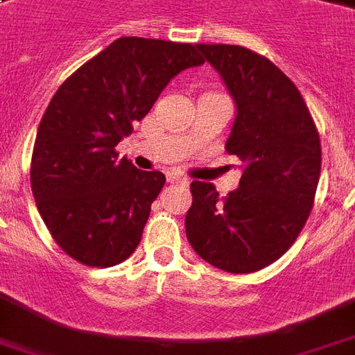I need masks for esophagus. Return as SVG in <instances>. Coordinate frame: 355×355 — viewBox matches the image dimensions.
<instances>
[{
	"label": "esophagus",
	"instance_id": "1",
	"mask_svg": "<svg viewBox=\"0 0 355 355\" xmlns=\"http://www.w3.org/2000/svg\"><path fill=\"white\" fill-rule=\"evenodd\" d=\"M167 180H169L171 184H180V186L190 184V180H188L186 177H180V175H169V177H167Z\"/></svg>",
	"mask_w": 355,
	"mask_h": 355
}]
</instances>
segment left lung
Masks as SVG:
<instances>
[{"instance_id":"8db88e82","label":"left lung","mask_w":355,"mask_h":355,"mask_svg":"<svg viewBox=\"0 0 355 355\" xmlns=\"http://www.w3.org/2000/svg\"><path fill=\"white\" fill-rule=\"evenodd\" d=\"M196 46L233 97L225 150L243 162V175L227 198L211 182H191L186 237L222 271H259L295 243L311 214L320 135L295 84L267 58L237 44Z\"/></svg>"}]
</instances>
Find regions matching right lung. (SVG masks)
Instances as JSON below:
<instances>
[{
	"mask_svg": "<svg viewBox=\"0 0 355 355\" xmlns=\"http://www.w3.org/2000/svg\"><path fill=\"white\" fill-rule=\"evenodd\" d=\"M196 46L120 37L80 65L46 107L31 156V190L58 246L90 267L124 261L143 237L159 171L118 159L120 141L180 71L201 65Z\"/></svg>",
	"mask_w": 355,
	"mask_h": 355,
	"instance_id": "right-lung-1",
	"label": "right lung"
}]
</instances>
